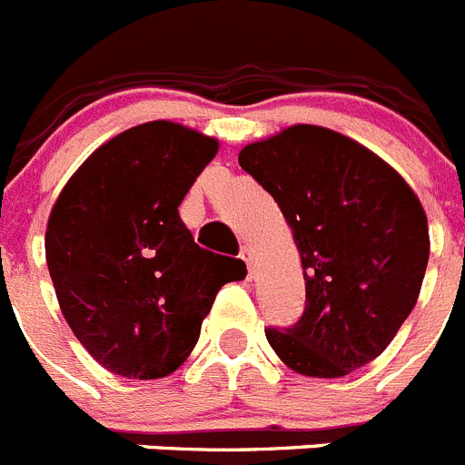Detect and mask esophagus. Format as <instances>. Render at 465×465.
<instances>
[{
	"instance_id": "esophagus-1",
	"label": "esophagus",
	"mask_w": 465,
	"mask_h": 465,
	"mask_svg": "<svg viewBox=\"0 0 465 465\" xmlns=\"http://www.w3.org/2000/svg\"><path fill=\"white\" fill-rule=\"evenodd\" d=\"M240 258L246 262V267H249V274L253 276V270H255V251L251 249V246H242L240 249Z\"/></svg>"
}]
</instances>
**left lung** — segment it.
<instances>
[{
	"mask_svg": "<svg viewBox=\"0 0 465 465\" xmlns=\"http://www.w3.org/2000/svg\"><path fill=\"white\" fill-rule=\"evenodd\" d=\"M240 165L276 200L304 267L302 318L265 330L276 355L316 378L376 360L411 316L429 262L411 186L360 143L309 124L246 144Z\"/></svg>",
	"mask_w": 465,
	"mask_h": 465,
	"instance_id": "8db88e82",
	"label": "left lung"
}]
</instances>
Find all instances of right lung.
<instances>
[{
  "instance_id": "right-lung-1",
  "label": "right lung",
  "mask_w": 465,
  "mask_h": 465,
  "mask_svg": "<svg viewBox=\"0 0 465 465\" xmlns=\"http://www.w3.org/2000/svg\"><path fill=\"white\" fill-rule=\"evenodd\" d=\"M216 149L173 122L140 124L96 149L54 203L45 261L59 306L89 355L117 376L173 373L221 285L244 267L200 249L177 212Z\"/></svg>"
}]
</instances>
